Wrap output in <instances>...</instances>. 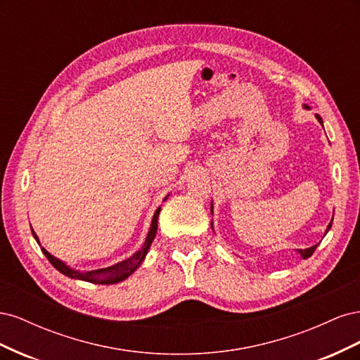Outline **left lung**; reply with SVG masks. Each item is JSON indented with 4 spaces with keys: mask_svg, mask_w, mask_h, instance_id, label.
I'll return each mask as SVG.
<instances>
[{
    "mask_svg": "<svg viewBox=\"0 0 360 360\" xmlns=\"http://www.w3.org/2000/svg\"><path fill=\"white\" fill-rule=\"evenodd\" d=\"M304 108H308L307 105H303ZM315 117H317V120H319V122L321 123V126H323V120H321V117L320 115H317V114H315ZM212 212H213V205H212ZM212 226H213V224H212ZM330 226H332V221H330V224H329V226H328V230H326V234H328V231L330 230ZM324 234V236H326ZM315 249H317V245H314V246H311V248H307V249H297V252L302 255V258H304V259H307V258H309L312 254H314V250Z\"/></svg>",
    "mask_w": 360,
    "mask_h": 360,
    "instance_id": "1",
    "label": "left lung"
}]
</instances>
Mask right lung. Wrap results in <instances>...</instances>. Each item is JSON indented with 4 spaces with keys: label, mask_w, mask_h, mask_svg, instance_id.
Here are the masks:
<instances>
[{
    "label": "right lung",
    "mask_w": 360,
    "mask_h": 360,
    "mask_svg": "<svg viewBox=\"0 0 360 360\" xmlns=\"http://www.w3.org/2000/svg\"><path fill=\"white\" fill-rule=\"evenodd\" d=\"M168 197H165V200ZM165 200H163V201H165ZM159 213H160V207L153 214V221H151L150 231L147 234V238H146L143 248H141L138 252H135L132 257H129L127 259L122 261V263H117V264H114L111 267L97 269V270H90V271H79V270L70 269L69 266L64 264L61 259L51 255L45 248H41V250H43V254H45V257L49 259V263L53 267H56L58 271H61L63 275H66V276L73 278V279H81V281H86V282H93V284H117V282L124 281L127 276L132 275L134 271L141 266V263H143V261H144V258H146V255L148 252V249H150V245H151V242H153V238H155L156 231H158V217H159ZM31 231H32V236H34V238L37 240V243L40 245L39 237L34 233V230H31Z\"/></svg>",
    "instance_id": "1"
}]
</instances>
